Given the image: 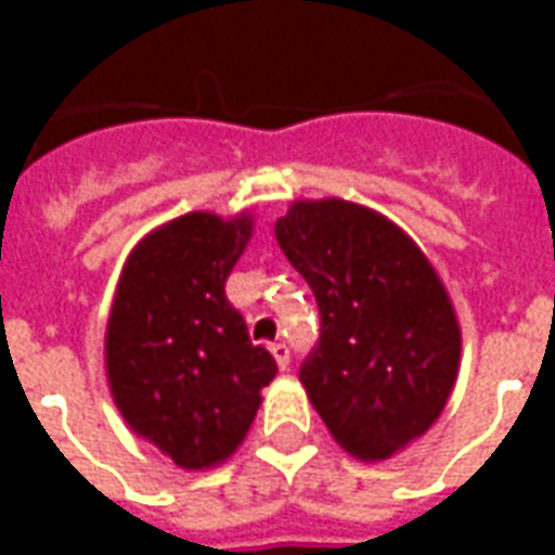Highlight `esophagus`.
I'll use <instances>...</instances> for the list:
<instances>
[{
	"mask_svg": "<svg viewBox=\"0 0 555 555\" xmlns=\"http://www.w3.org/2000/svg\"><path fill=\"white\" fill-rule=\"evenodd\" d=\"M270 353L276 357V365H279V369H288L291 348H288V345H285V341H273V345H270Z\"/></svg>",
	"mask_w": 555,
	"mask_h": 555,
	"instance_id": "obj_1",
	"label": "esophagus"
}]
</instances>
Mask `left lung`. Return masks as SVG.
Wrapping results in <instances>:
<instances>
[{
    "instance_id": "left-lung-1",
    "label": "left lung",
    "mask_w": 555,
    "mask_h": 555,
    "mask_svg": "<svg viewBox=\"0 0 555 555\" xmlns=\"http://www.w3.org/2000/svg\"><path fill=\"white\" fill-rule=\"evenodd\" d=\"M276 241L321 312L300 380L333 440L386 461L440 418L461 326L425 253L396 222L345 198L294 202Z\"/></svg>"
}]
</instances>
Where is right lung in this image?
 <instances>
[{"mask_svg":"<svg viewBox=\"0 0 555 555\" xmlns=\"http://www.w3.org/2000/svg\"><path fill=\"white\" fill-rule=\"evenodd\" d=\"M249 237V214L195 210L142 237L118 279L103 345L109 392L127 425L181 469L234 454L276 377L225 297Z\"/></svg>","mask_w":555,"mask_h":555,"instance_id":"add662e5","label":"right lung"}]
</instances>
